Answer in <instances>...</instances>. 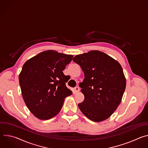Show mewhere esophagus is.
<instances>
[{
  "label": "esophagus",
  "instance_id": "esophagus-1",
  "mask_svg": "<svg viewBox=\"0 0 148 148\" xmlns=\"http://www.w3.org/2000/svg\"><path fill=\"white\" fill-rule=\"evenodd\" d=\"M74 91H75V93H78L79 91V88L78 87H75L74 88Z\"/></svg>",
  "mask_w": 148,
  "mask_h": 148
}]
</instances>
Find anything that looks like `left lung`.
I'll return each mask as SVG.
<instances>
[{
  "instance_id": "8db88e82",
  "label": "left lung",
  "mask_w": 148,
  "mask_h": 148,
  "mask_svg": "<svg viewBox=\"0 0 148 148\" xmlns=\"http://www.w3.org/2000/svg\"><path fill=\"white\" fill-rule=\"evenodd\" d=\"M84 73L79 84L85 97L78 107L90 120L101 122L116 110L126 87V79L119 63L105 53L95 50L77 55L73 59Z\"/></svg>"
}]
</instances>
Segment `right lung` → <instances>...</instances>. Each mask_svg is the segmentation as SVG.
Listing matches in <instances>:
<instances>
[{
  "label": "right lung",
  "instance_id": "right-lung-1",
  "mask_svg": "<svg viewBox=\"0 0 148 148\" xmlns=\"http://www.w3.org/2000/svg\"><path fill=\"white\" fill-rule=\"evenodd\" d=\"M73 56L53 50L41 52L27 60L19 74L22 96L30 111L40 119H49L60 111L64 99L73 94L62 71Z\"/></svg>",
  "mask_w": 148,
  "mask_h": 148
}]
</instances>
